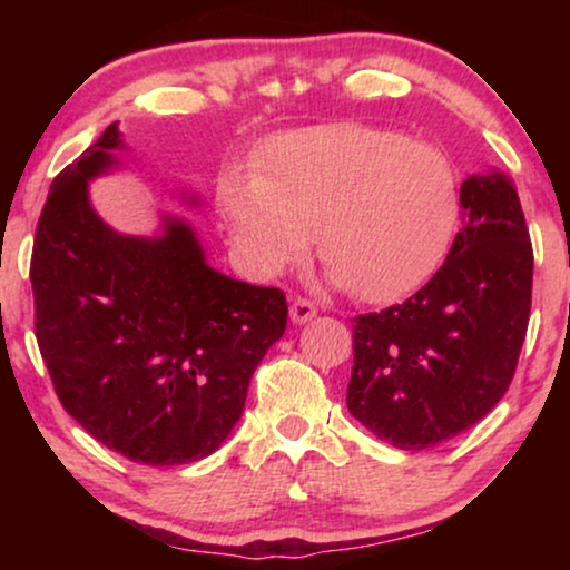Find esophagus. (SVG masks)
Returning a JSON list of instances; mask_svg holds the SVG:
<instances>
[{"mask_svg":"<svg viewBox=\"0 0 570 570\" xmlns=\"http://www.w3.org/2000/svg\"><path fill=\"white\" fill-rule=\"evenodd\" d=\"M316 316V306L306 298H295L293 306H291V318L293 324H306L311 318Z\"/></svg>","mask_w":570,"mask_h":570,"instance_id":"esophagus-1","label":"esophagus"}]
</instances>
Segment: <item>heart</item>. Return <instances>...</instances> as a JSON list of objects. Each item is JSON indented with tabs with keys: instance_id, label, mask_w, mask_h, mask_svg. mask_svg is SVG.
I'll use <instances>...</instances> for the list:
<instances>
[{
	"instance_id": "1",
	"label": "heart",
	"mask_w": 570,
	"mask_h": 570,
	"mask_svg": "<svg viewBox=\"0 0 570 570\" xmlns=\"http://www.w3.org/2000/svg\"><path fill=\"white\" fill-rule=\"evenodd\" d=\"M220 202L248 264L275 277L308 254L365 303L431 283L462 217L459 178L441 150L368 124H324L272 139L256 174L228 170Z\"/></svg>"
}]
</instances>
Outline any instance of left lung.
Instances as JSON below:
<instances>
[{"label": "left lung", "mask_w": 570, "mask_h": 570, "mask_svg": "<svg viewBox=\"0 0 570 570\" xmlns=\"http://www.w3.org/2000/svg\"><path fill=\"white\" fill-rule=\"evenodd\" d=\"M462 230L431 283L353 326L347 410L404 451L454 439L495 407L517 371L534 256L517 186L462 181Z\"/></svg>", "instance_id": "obj_1"}]
</instances>
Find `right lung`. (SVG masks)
Wrapping results in <instances>:
<instances>
[{
	"mask_svg": "<svg viewBox=\"0 0 570 570\" xmlns=\"http://www.w3.org/2000/svg\"><path fill=\"white\" fill-rule=\"evenodd\" d=\"M127 150L114 121L53 178L30 259L36 340L61 407L92 439L129 462L189 464L244 415L287 303L209 267L184 217L160 215L155 236L114 230L88 186Z\"/></svg>",
	"mask_w": 570,
	"mask_h": 570,
	"instance_id": "right-lung-1",
	"label": "right lung"
}]
</instances>
